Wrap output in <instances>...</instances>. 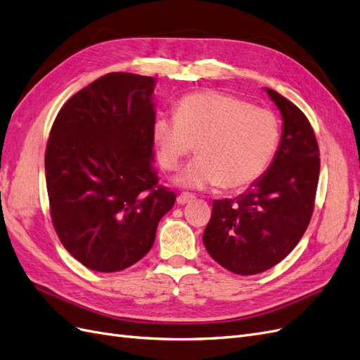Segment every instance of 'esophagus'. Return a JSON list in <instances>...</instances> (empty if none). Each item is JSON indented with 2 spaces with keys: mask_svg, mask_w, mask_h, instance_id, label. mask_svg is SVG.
<instances>
[{
  "mask_svg": "<svg viewBox=\"0 0 360 360\" xmlns=\"http://www.w3.org/2000/svg\"><path fill=\"white\" fill-rule=\"evenodd\" d=\"M193 199H194L193 194H190V193H181V194L176 197V202H178L179 205H185V203H190Z\"/></svg>",
  "mask_w": 360,
  "mask_h": 360,
  "instance_id": "obj_1",
  "label": "esophagus"
}]
</instances>
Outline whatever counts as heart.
Returning a JSON list of instances; mask_svg holds the SVG:
<instances>
[{"label":"heart","mask_w":360,"mask_h":360,"mask_svg":"<svg viewBox=\"0 0 360 360\" xmlns=\"http://www.w3.org/2000/svg\"><path fill=\"white\" fill-rule=\"evenodd\" d=\"M153 139L165 170L178 169L195 145L199 155L178 178L184 187L239 190L269 167L280 143V122L271 110L235 96L200 91L176 103L175 117H158Z\"/></svg>","instance_id":"b5f03b06"}]
</instances>
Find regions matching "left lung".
<instances>
[{"instance_id": "obj_1", "label": "left lung", "mask_w": 360, "mask_h": 360, "mask_svg": "<svg viewBox=\"0 0 360 360\" xmlns=\"http://www.w3.org/2000/svg\"><path fill=\"white\" fill-rule=\"evenodd\" d=\"M283 117L281 143L268 172L235 199L215 200L203 243L238 275L271 269L288 256L311 221L320 173L314 130L297 106L266 88Z\"/></svg>"}]
</instances>
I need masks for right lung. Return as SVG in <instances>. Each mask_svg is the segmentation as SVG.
<instances>
[{
	"label": "right lung",
	"mask_w": 360,
	"mask_h": 360,
	"mask_svg": "<svg viewBox=\"0 0 360 360\" xmlns=\"http://www.w3.org/2000/svg\"><path fill=\"white\" fill-rule=\"evenodd\" d=\"M155 79L109 73L58 112L44 172L52 224L86 268L118 272L145 257L176 200L153 167Z\"/></svg>",
	"instance_id": "add662e5"
}]
</instances>
